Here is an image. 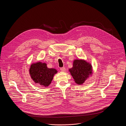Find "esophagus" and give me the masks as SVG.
Returning <instances> with one entry per match:
<instances>
[{
	"mask_svg": "<svg viewBox=\"0 0 126 126\" xmlns=\"http://www.w3.org/2000/svg\"><path fill=\"white\" fill-rule=\"evenodd\" d=\"M60 70L62 72H65L66 71V68L65 67H61L60 68Z\"/></svg>",
	"mask_w": 126,
	"mask_h": 126,
	"instance_id": "1",
	"label": "esophagus"
}]
</instances>
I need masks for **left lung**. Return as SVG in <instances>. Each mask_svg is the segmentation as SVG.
Returning a JSON list of instances; mask_svg holds the SVG:
<instances>
[{
	"instance_id": "obj_1",
	"label": "left lung",
	"mask_w": 126,
	"mask_h": 126,
	"mask_svg": "<svg viewBox=\"0 0 126 126\" xmlns=\"http://www.w3.org/2000/svg\"><path fill=\"white\" fill-rule=\"evenodd\" d=\"M69 71L75 83L78 85L82 84L92 74L91 64L83 60H75L73 67Z\"/></svg>"
}]
</instances>
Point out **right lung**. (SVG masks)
I'll list each match as a JSON object with an SVG mask.
<instances>
[{"label": "right lung", "mask_w": 126, "mask_h": 126, "mask_svg": "<svg viewBox=\"0 0 126 126\" xmlns=\"http://www.w3.org/2000/svg\"><path fill=\"white\" fill-rule=\"evenodd\" d=\"M57 73L55 69L48 68L46 63L40 62L32 64L29 69L30 75L34 82L44 87L51 84L54 75Z\"/></svg>", "instance_id": "1"}]
</instances>
